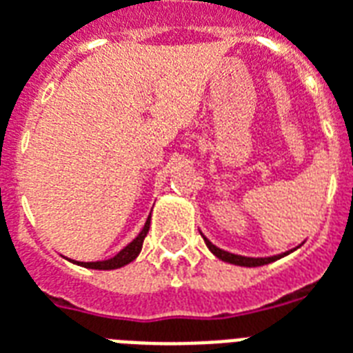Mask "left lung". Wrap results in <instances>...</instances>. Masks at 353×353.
Here are the masks:
<instances>
[{
	"instance_id": "obj_1",
	"label": "left lung",
	"mask_w": 353,
	"mask_h": 353,
	"mask_svg": "<svg viewBox=\"0 0 353 353\" xmlns=\"http://www.w3.org/2000/svg\"><path fill=\"white\" fill-rule=\"evenodd\" d=\"M202 234V232H201ZM204 237V243H206V247L210 248V252L214 254V256H217L219 259H223V261H226V263H234V265H239V267H261V265H267V263H272V261H276V259L283 258V256H288V254L294 252L296 248H300L302 245H299L296 248H293V250H288V252H281V254H276V256H269V258H248V256H239V254H232V252H226V250H223V248L215 247L214 243L210 241L206 236Z\"/></svg>"
}]
</instances>
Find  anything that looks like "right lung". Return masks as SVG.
I'll use <instances>...</instances> for the list:
<instances>
[{
  "instance_id": "right-lung-1",
  "label": "right lung",
  "mask_w": 353,
  "mask_h": 353,
  "mask_svg": "<svg viewBox=\"0 0 353 353\" xmlns=\"http://www.w3.org/2000/svg\"><path fill=\"white\" fill-rule=\"evenodd\" d=\"M149 226H151V215L147 217L145 225H143V228H141V232H139L138 236L134 237L127 247L121 248L114 258L103 259V261H75V259H70V261H72V263L81 265V267H86V269H95V270H112V269H119V267H125V265H128L130 261H134V259L138 258V254L141 252L143 239H145L147 232H149Z\"/></svg>"
}]
</instances>
